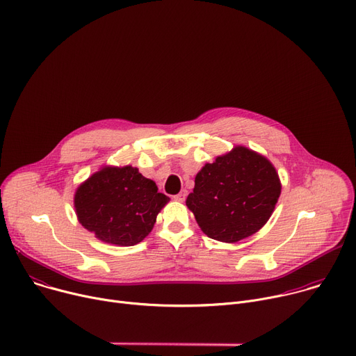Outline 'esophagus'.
<instances>
[{
    "instance_id": "1",
    "label": "esophagus",
    "mask_w": 356,
    "mask_h": 356,
    "mask_svg": "<svg viewBox=\"0 0 356 356\" xmlns=\"http://www.w3.org/2000/svg\"><path fill=\"white\" fill-rule=\"evenodd\" d=\"M186 197H187V190H181V191H180L179 194H176L173 198H175L176 201H184Z\"/></svg>"
}]
</instances>
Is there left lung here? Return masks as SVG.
Instances as JSON below:
<instances>
[{
	"mask_svg": "<svg viewBox=\"0 0 356 356\" xmlns=\"http://www.w3.org/2000/svg\"><path fill=\"white\" fill-rule=\"evenodd\" d=\"M186 206L207 236L234 243L270 218L282 184L273 165L245 146L207 163L194 180Z\"/></svg>",
	"mask_w": 356,
	"mask_h": 356,
	"instance_id": "8db88e82",
	"label": "left lung"
}]
</instances>
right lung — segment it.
<instances>
[{"instance_id": "obj_1", "label": "right lung", "mask_w": 356, "mask_h": 356, "mask_svg": "<svg viewBox=\"0 0 356 356\" xmlns=\"http://www.w3.org/2000/svg\"><path fill=\"white\" fill-rule=\"evenodd\" d=\"M169 197L136 168L106 166L79 186L74 209L80 224L107 243H139L156 222Z\"/></svg>"}]
</instances>
